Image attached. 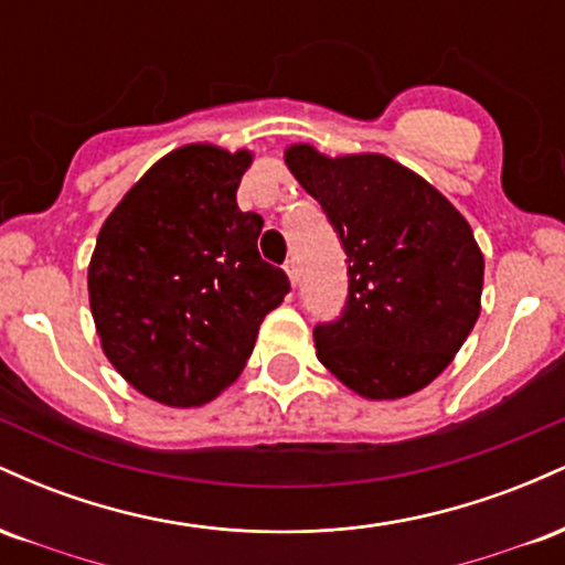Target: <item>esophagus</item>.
<instances>
[{
  "instance_id": "1",
  "label": "esophagus",
  "mask_w": 565,
  "mask_h": 565,
  "mask_svg": "<svg viewBox=\"0 0 565 565\" xmlns=\"http://www.w3.org/2000/svg\"><path fill=\"white\" fill-rule=\"evenodd\" d=\"M284 270H287L291 287H297V281H300V268H297L295 260H287V265H284Z\"/></svg>"
}]
</instances>
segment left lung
Returning <instances> with one entry per match:
<instances>
[{
    "label": "left lung",
    "instance_id": "left-lung-1",
    "mask_svg": "<svg viewBox=\"0 0 565 565\" xmlns=\"http://www.w3.org/2000/svg\"><path fill=\"white\" fill-rule=\"evenodd\" d=\"M284 161L348 255V308L313 332L319 361L361 398L423 391L481 316L483 252L470 223L438 188L382 153L327 157L291 142Z\"/></svg>",
    "mask_w": 565,
    "mask_h": 565
}]
</instances>
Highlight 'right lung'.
<instances>
[{"instance_id": "1", "label": "right lung", "mask_w": 565, "mask_h": 565, "mask_svg": "<svg viewBox=\"0 0 565 565\" xmlns=\"http://www.w3.org/2000/svg\"><path fill=\"white\" fill-rule=\"evenodd\" d=\"M252 159L215 142L174 148L97 233L87 289L100 348L161 406L210 404L233 385L289 291L257 252L263 217L236 204Z\"/></svg>"}]
</instances>
